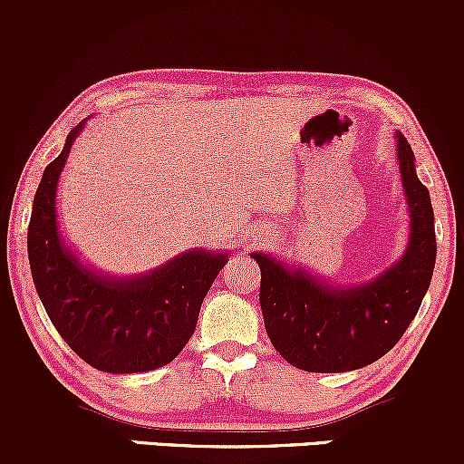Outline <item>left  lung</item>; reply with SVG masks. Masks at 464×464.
I'll return each instance as SVG.
<instances>
[{
    "mask_svg": "<svg viewBox=\"0 0 464 464\" xmlns=\"http://www.w3.org/2000/svg\"><path fill=\"white\" fill-rule=\"evenodd\" d=\"M397 161L410 214L401 259L369 284L332 285L264 253L259 303L266 334L281 358L310 372H344L372 364L399 343L417 316L436 262L434 209L414 169V152L397 132Z\"/></svg>",
    "mask_w": 464,
    "mask_h": 464,
    "instance_id": "left-lung-1",
    "label": "left lung"
}]
</instances>
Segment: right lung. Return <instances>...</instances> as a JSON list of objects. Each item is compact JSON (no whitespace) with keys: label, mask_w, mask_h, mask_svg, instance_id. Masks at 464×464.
I'll use <instances>...</instances> for the list:
<instances>
[{"label":"right lung","mask_w":464,"mask_h":464,"mask_svg":"<svg viewBox=\"0 0 464 464\" xmlns=\"http://www.w3.org/2000/svg\"><path fill=\"white\" fill-rule=\"evenodd\" d=\"M84 124L69 132L34 194L28 227L32 279L56 332L93 369L121 375L161 369L189 343L228 253L188 250L126 279L80 262L58 228L56 185Z\"/></svg>","instance_id":"right-lung-1"}]
</instances>
